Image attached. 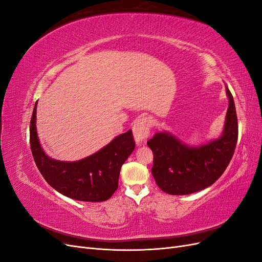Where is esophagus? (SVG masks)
I'll list each match as a JSON object with an SVG mask.
<instances>
[{"mask_svg": "<svg viewBox=\"0 0 262 262\" xmlns=\"http://www.w3.org/2000/svg\"><path fill=\"white\" fill-rule=\"evenodd\" d=\"M149 129H150V120L148 118H141L136 123H134L132 131H133L134 140H136L138 145L144 143L146 138L149 136Z\"/></svg>", "mask_w": 262, "mask_h": 262, "instance_id": "esophagus-1", "label": "esophagus"}]
</instances>
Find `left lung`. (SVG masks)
Masks as SVG:
<instances>
[{"label": "left lung", "instance_id": "obj_1", "mask_svg": "<svg viewBox=\"0 0 262 262\" xmlns=\"http://www.w3.org/2000/svg\"><path fill=\"white\" fill-rule=\"evenodd\" d=\"M228 108L221 137L190 146L162 131L147 141L154 154L152 175L168 194H190L213 185L231 162L238 138V122L232 93L226 86Z\"/></svg>", "mask_w": 262, "mask_h": 262}]
</instances>
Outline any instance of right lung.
Listing matches in <instances>:
<instances>
[{
	"mask_svg": "<svg viewBox=\"0 0 262 262\" xmlns=\"http://www.w3.org/2000/svg\"><path fill=\"white\" fill-rule=\"evenodd\" d=\"M37 102L30 120V148L39 171L63 195L85 202L108 200L118 189L120 169L136 147L132 131L116 137L96 153L75 162H62L45 153L36 128Z\"/></svg>",
	"mask_w": 262,
	"mask_h": 262,
	"instance_id": "1",
	"label": "right lung"
}]
</instances>
